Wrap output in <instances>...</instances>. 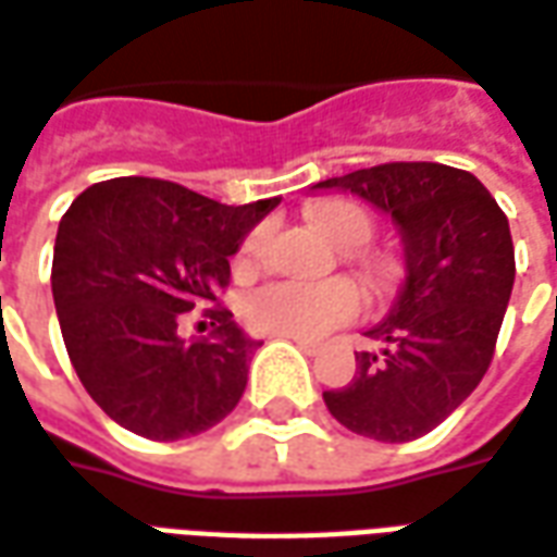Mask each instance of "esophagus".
Listing matches in <instances>:
<instances>
[{
  "label": "esophagus",
  "instance_id": "obj_1",
  "mask_svg": "<svg viewBox=\"0 0 557 557\" xmlns=\"http://www.w3.org/2000/svg\"><path fill=\"white\" fill-rule=\"evenodd\" d=\"M280 337V334H277ZM292 344L298 346V349H301V352H307V356H313V352H317L319 349V344H313V341H305V337H289Z\"/></svg>",
  "mask_w": 557,
  "mask_h": 557
}]
</instances>
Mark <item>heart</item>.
I'll return each instance as SVG.
<instances>
[{
    "instance_id": "1",
    "label": "heart",
    "mask_w": 557,
    "mask_h": 557,
    "mask_svg": "<svg viewBox=\"0 0 557 557\" xmlns=\"http://www.w3.org/2000/svg\"><path fill=\"white\" fill-rule=\"evenodd\" d=\"M313 225L334 247L352 252L368 247L373 238V220L356 201H325L313 211ZM262 252V232H252L240 244L238 265L250 268ZM359 265L361 277L371 283L373 289H386L395 277V265L383 256H352ZM240 313L247 325L262 334H280V337H305L319 341L334 329L361 313V289L346 277L319 280V283H301V280H274L259 289H252Z\"/></svg>"
}]
</instances>
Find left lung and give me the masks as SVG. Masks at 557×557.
<instances>
[{
	"mask_svg": "<svg viewBox=\"0 0 557 557\" xmlns=\"http://www.w3.org/2000/svg\"><path fill=\"white\" fill-rule=\"evenodd\" d=\"M313 189H346L392 216L407 277L383 322L356 352L349 386L322 392L329 413L380 443H407L441 425L492 364L516 280L509 223L470 171L441 162H386Z\"/></svg>",
	"mask_w": 557,
	"mask_h": 557,
	"instance_id": "obj_1",
	"label": "left lung"
}]
</instances>
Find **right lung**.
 Wrapping results in <instances>:
<instances>
[{"label": "right lung", "instance_id": "1", "mask_svg": "<svg viewBox=\"0 0 557 557\" xmlns=\"http://www.w3.org/2000/svg\"><path fill=\"white\" fill-rule=\"evenodd\" d=\"M277 205H220L157 177H114L72 201L53 244V305L81 383L116 425L184 441L238 407L259 341L216 298L240 240ZM189 309L211 338L185 341Z\"/></svg>", "mask_w": 557, "mask_h": 557}]
</instances>
